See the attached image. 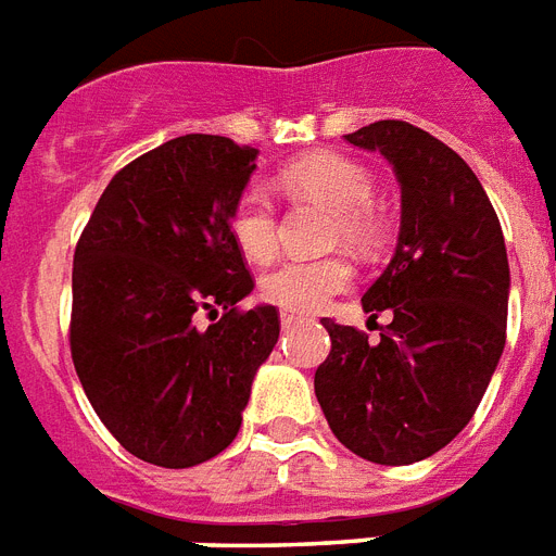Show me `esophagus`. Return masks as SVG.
<instances>
[{
    "label": "esophagus",
    "mask_w": 556,
    "mask_h": 556,
    "mask_svg": "<svg viewBox=\"0 0 556 556\" xmlns=\"http://www.w3.org/2000/svg\"><path fill=\"white\" fill-rule=\"evenodd\" d=\"M279 323H282V328H293V325L296 323H302V317L300 314H293V311H282V314H279Z\"/></svg>",
    "instance_id": "obj_1"
}]
</instances>
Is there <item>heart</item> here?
Here are the masks:
<instances>
[{
    "label": "heart",
    "instance_id": "b5f03b06",
    "mask_svg": "<svg viewBox=\"0 0 556 556\" xmlns=\"http://www.w3.org/2000/svg\"><path fill=\"white\" fill-rule=\"evenodd\" d=\"M286 191L314 197L337 214L342 239L354 248H368L377 239L374 216V176L359 162L340 153H314L282 170ZM231 233L239 251L265 263L277 251V205L265 185H248L231 211ZM351 282V268L340 256H291L263 277V293L270 302L291 311H319L333 293Z\"/></svg>",
    "mask_w": 556,
    "mask_h": 556
}]
</instances>
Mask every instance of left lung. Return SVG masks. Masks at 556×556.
Returning a JSON list of instances; mask_svg holds the SVG:
<instances>
[{"label": "left lung", "instance_id": "1", "mask_svg": "<svg viewBox=\"0 0 556 556\" xmlns=\"http://www.w3.org/2000/svg\"><path fill=\"white\" fill-rule=\"evenodd\" d=\"M377 151L400 182V237L363 296L391 323L377 345L323 319L331 354L314 374L333 437L356 457L410 466L468 426L505 349L511 270L500 219L457 151L408 122L382 119L345 137Z\"/></svg>", "mask_w": 556, "mask_h": 556}]
</instances>
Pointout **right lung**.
Segmentation results:
<instances>
[{"mask_svg":"<svg viewBox=\"0 0 556 556\" xmlns=\"http://www.w3.org/2000/svg\"><path fill=\"white\" fill-rule=\"evenodd\" d=\"M260 151L185 134L119 170L74 254L71 356L90 405L122 448L191 468L237 437L260 365L279 340L254 291L231 211ZM226 314L207 329L202 309Z\"/></svg>","mask_w":556,"mask_h":556,"instance_id":"right-lung-1","label":"right lung"}]
</instances>
